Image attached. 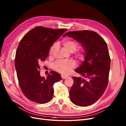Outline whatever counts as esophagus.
Listing matches in <instances>:
<instances>
[{"instance_id":"obj_1","label":"esophagus","mask_w":126,"mask_h":126,"mask_svg":"<svg viewBox=\"0 0 126 126\" xmlns=\"http://www.w3.org/2000/svg\"><path fill=\"white\" fill-rule=\"evenodd\" d=\"M61 77L62 79H66L68 77V76H65V75H61Z\"/></svg>"}]
</instances>
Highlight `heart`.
I'll return each instance as SVG.
<instances>
[{"label":"heart","instance_id":"1","mask_svg":"<svg viewBox=\"0 0 126 126\" xmlns=\"http://www.w3.org/2000/svg\"><path fill=\"white\" fill-rule=\"evenodd\" d=\"M64 47L67 50L72 52L75 51L78 47V43L75 40L70 39L64 40L62 42ZM57 48V44H53L50 49L49 53L52 55L54 53ZM85 51L84 50H80L77 51L76 53V56L78 59H81L85 55ZM76 66V62L74 60H59L56 62L53 67L55 70L60 73L66 74L71 72L72 69L75 68Z\"/></svg>","mask_w":126,"mask_h":126}]
</instances>
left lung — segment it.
Returning <instances> with one entry per match:
<instances>
[{
    "instance_id": "8db88e82",
    "label": "left lung",
    "mask_w": 126,
    "mask_h": 126,
    "mask_svg": "<svg viewBox=\"0 0 126 126\" xmlns=\"http://www.w3.org/2000/svg\"><path fill=\"white\" fill-rule=\"evenodd\" d=\"M80 42L85 51L84 62L75 72L85 78L73 77L69 95L74 104L87 106L94 103L108 86L110 59L107 44L97 32L88 30L68 32L63 35Z\"/></svg>"
}]
</instances>
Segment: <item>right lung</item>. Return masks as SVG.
<instances>
[{
    "label": "right lung",
    "instance_id": "1",
    "mask_svg": "<svg viewBox=\"0 0 126 126\" xmlns=\"http://www.w3.org/2000/svg\"><path fill=\"white\" fill-rule=\"evenodd\" d=\"M66 31L37 26L27 32L20 41L16 54L15 67L21 89L30 101L44 104L52 99L53 85L62 78L53 71L46 78L41 77L40 64L48 57L54 42Z\"/></svg>",
    "mask_w": 126,
    "mask_h": 126
}]
</instances>
